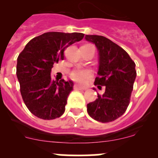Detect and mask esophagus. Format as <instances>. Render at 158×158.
Instances as JSON below:
<instances>
[{"instance_id":"esophagus-1","label":"esophagus","mask_w":158,"mask_h":158,"mask_svg":"<svg viewBox=\"0 0 158 158\" xmlns=\"http://www.w3.org/2000/svg\"><path fill=\"white\" fill-rule=\"evenodd\" d=\"M73 88H74V89H76V90H85V88H82V87L79 86L78 85H75Z\"/></svg>"}]
</instances>
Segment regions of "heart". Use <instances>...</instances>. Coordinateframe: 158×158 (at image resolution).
<instances>
[{"label": "heart", "instance_id": "obj_1", "mask_svg": "<svg viewBox=\"0 0 158 158\" xmlns=\"http://www.w3.org/2000/svg\"><path fill=\"white\" fill-rule=\"evenodd\" d=\"M92 77V72L89 69H77L70 73V78L75 82L84 85Z\"/></svg>", "mask_w": 158, "mask_h": 158}]
</instances>
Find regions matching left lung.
<instances>
[{
    "label": "left lung",
    "mask_w": 158,
    "mask_h": 158,
    "mask_svg": "<svg viewBox=\"0 0 158 158\" xmlns=\"http://www.w3.org/2000/svg\"><path fill=\"white\" fill-rule=\"evenodd\" d=\"M85 40L95 44L99 52L98 76L94 85L98 89L106 86L103 95L98 94V98L87 105V111L98 122H113L130 103L137 75L135 63L125 49L105 36L86 35Z\"/></svg>",
    "instance_id": "1"
}]
</instances>
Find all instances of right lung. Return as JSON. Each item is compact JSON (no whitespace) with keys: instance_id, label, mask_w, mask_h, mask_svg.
<instances>
[{"instance_id":"obj_1","label":"right lung","mask_w":158,"mask_h":158,"mask_svg":"<svg viewBox=\"0 0 158 158\" xmlns=\"http://www.w3.org/2000/svg\"><path fill=\"white\" fill-rule=\"evenodd\" d=\"M82 33L47 32L33 38L17 57V76L22 98L29 111L44 120L60 117L65 111L72 81L53 79V64L63 60L65 49L84 37Z\"/></svg>"}]
</instances>
